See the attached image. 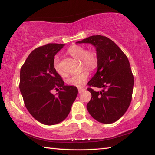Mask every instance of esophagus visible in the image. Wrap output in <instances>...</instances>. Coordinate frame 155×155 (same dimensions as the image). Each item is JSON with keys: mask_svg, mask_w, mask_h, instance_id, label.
I'll list each match as a JSON object with an SVG mask.
<instances>
[{"mask_svg": "<svg viewBox=\"0 0 155 155\" xmlns=\"http://www.w3.org/2000/svg\"><path fill=\"white\" fill-rule=\"evenodd\" d=\"M84 91V89H83V88H79L78 89V93H81V92H83V91Z\"/></svg>", "mask_w": 155, "mask_h": 155, "instance_id": "obj_1", "label": "esophagus"}]
</instances>
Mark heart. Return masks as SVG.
Masks as SVG:
<instances>
[{
  "instance_id": "obj_1",
  "label": "heart",
  "mask_w": 155,
  "mask_h": 155,
  "mask_svg": "<svg viewBox=\"0 0 155 155\" xmlns=\"http://www.w3.org/2000/svg\"><path fill=\"white\" fill-rule=\"evenodd\" d=\"M68 52L74 59L80 60L81 68L93 70L98 65V57L96 52L93 50L86 51L83 46L78 45H73L68 50ZM53 65L55 71L59 74H63V71L59 65V59L58 57H55L53 61ZM89 72L87 70H84L79 74L70 76L65 80L67 85L77 87H82L87 83L89 78Z\"/></svg>"
}]
</instances>
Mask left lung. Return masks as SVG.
<instances>
[{
	"mask_svg": "<svg viewBox=\"0 0 155 155\" xmlns=\"http://www.w3.org/2000/svg\"><path fill=\"white\" fill-rule=\"evenodd\" d=\"M90 43L96 47L98 70L87 85L91 98L87 104L93 118L103 124L118 120L129 107L132 99L134 77L129 61L116 44L105 36L92 35L77 41Z\"/></svg>",
	"mask_w": 155,
	"mask_h": 155,
	"instance_id": "left-lung-1",
	"label": "left lung"
}]
</instances>
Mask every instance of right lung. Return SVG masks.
<instances>
[{"mask_svg":"<svg viewBox=\"0 0 155 155\" xmlns=\"http://www.w3.org/2000/svg\"><path fill=\"white\" fill-rule=\"evenodd\" d=\"M65 44H48L31 52L20 69V85L25 107L38 122L54 125L66 118L78 94L73 86L65 85L54 68V56ZM60 89L57 96L52 89Z\"/></svg>","mask_w":155,"mask_h":155,"instance_id":"right-lung-1","label":"right lung"}]
</instances>
